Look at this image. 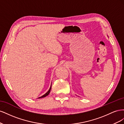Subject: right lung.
<instances>
[{
    "instance_id": "1",
    "label": "right lung",
    "mask_w": 124,
    "mask_h": 124,
    "mask_svg": "<svg viewBox=\"0 0 124 124\" xmlns=\"http://www.w3.org/2000/svg\"><path fill=\"white\" fill-rule=\"evenodd\" d=\"M51 86H52V83H51V87H50V89H49V90H48V91L45 93L44 95H43V96H41V97H39L38 98H44V97H46V96H48V94H49L50 93V92H51Z\"/></svg>"
}]
</instances>
